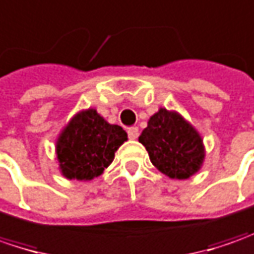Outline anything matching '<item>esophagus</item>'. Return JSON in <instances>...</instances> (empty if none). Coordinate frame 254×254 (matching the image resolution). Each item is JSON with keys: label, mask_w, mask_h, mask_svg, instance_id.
Returning <instances> with one entry per match:
<instances>
[{"label": "esophagus", "mask_w": 254, "mask_h": 254, "mask_svg": "<svg viewBox=\"0 0 254 254\" xmlns=\"http://www.w3.org/2000/svg\"><path fill=\"white\" fill-rule=\"evenodd\" d=\"M127 136H129V139H138L139 136L138 127H130V129L127 130Z\"/></svg>", "instance_id": "1"}]
</instances>
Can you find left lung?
<instances>
[{"label":"left lung","instance_id":"1","mask_svg":"<svg viewBox=\"0 0 254 254\" xmlns=\"http://www.w3.org/2000/svg\"><path fill=\"white\" fill-rule=\"evenodd\" d=\"M139 142L148 150L150 162L172 179H188L203 163L200 135L179 114L165 108L150 116Z\"/></svg>","mask_w":254,"mask_h":254}]
</instances>
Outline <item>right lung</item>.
Returning a JSON list of instances; mask_svg holds the SVG:
<instances>
[{"label":"right lung","mask_w":254,"mask_h":254,"mask_svg":"<svg viewBox=\"0 0 254 254\" xmlns=\"http://www.w3.org/2000/svg\"><path fill=\"white\" fill-rule=\"evenodd\" d=\"M127 133L108 124L95 109L72 118L57 140V158L66 179L91 181L105 171Z\"/></svg>","instance_id":"right-lung-1"}]
</instances>
